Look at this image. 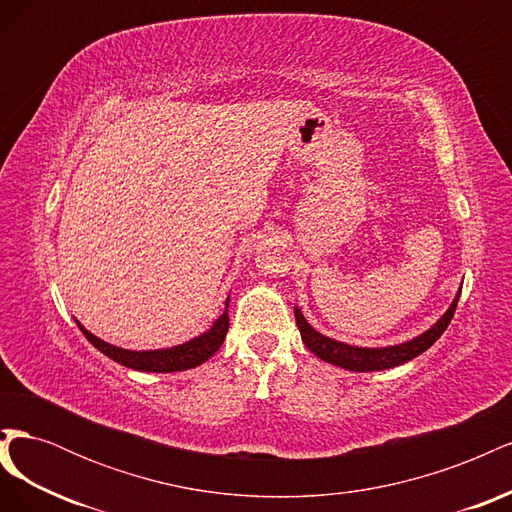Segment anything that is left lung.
Here are the masks:
<instances>
[{
	"instance_id": "1",
	"label": "left lung",
	"mask_w": 512,
	"mask_h": 512,
	"mask_svg": "<svg viewBox=\"0 0 512 512\" xmlns=\"http://www.w3.org/2000/svg\"><path fill=\"white\" fill-rule=\"evenodd\" d=\"M459 294H461V290L457 292V297L451 303V307L446 309V314L436 324H433L431 329L410 339V342L386 346V348H359V346H350V344L337 342V339L322 335L305 320L299 307H294V318H297V327L301 331L303 344L312 350L318 359L327 361L331 365H337V367L350 369V371H380V369H391L397 365H404V363L412 361L414 356L423 354L427 348L436 344L438 337L446 331V327L451 324V320L455 316Z\"/></svg>"
}]
</instances>
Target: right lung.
<instances>
[{
    "label": "right lung",
    "mask_w": 512,
    "mask_h": 512,
    "mask_svg": "<svg viewBox=\"0 0 512 512\" xmlns=\"http://www.w3.org/2000/svg\"><path fill=\"white\" fill-rule=\"evenodd\" d=\"M228 301L226 299V309L224 314L213 322V327L205 331L203 335H198L190 342L173 346V348H162V350H123L117 346L106 344L104 339L96 337L94 333H89L83 324L76 320L79 329L83 335L89 339L91 346L98 348L102 354H106L108 359H113L119 365H126L136 371H156V374H168V371H183V369H192L203 365L207 359L220 350L224 344V337L228 333Z\"/></svg>",
    "instance_id": "add662e5"
}]
</instances>
